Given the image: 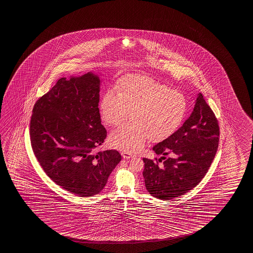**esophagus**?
Listing matches in <instances>:
<instances>
[{"instance_id": "1", "label": "esophagus", "mask_w": 253, "mask_h": 253, "mask_svg": "<svg viewBox=\"0 0 253 253\" xmlns=\"http://www.w3.org/2000/svg\"><path fill=\"white\" fill-rule=\"evenodd\" d=\"M122 156H123V158H125V159L131 158L133 157V155H132V154H130V153L128 152H122Z\"/></svg>"}]
</instances>
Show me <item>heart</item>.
I'll return each instance as SVG.
<instances>
[{"instance_id": "1", "label": "heart", "mask_w": 253, "mask_h": 253, "mask_svg": "<svg viewBox=\"0 0 253 253\" xmlns=\"http://www.w3.org/2000/svg\"><path fill=\"white\" fill-rule=\"evenodd\" d=\"M187 102L181 92L143 75H129L120 80L115 93L106 92L101 98V118L108 126L130 122L110 135L109 141L124 152L135 153L146 140L167 139L176 131L185 117Z\"/></svg>"}]
</instances>
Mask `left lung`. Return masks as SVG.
I'll return each mask as SVG.
<instances>
[{
    "label": "left lung",
    "mask_w": 253,
    "mask_h": 253,
    "mask_svg": "<svg viewBox=\"0 0 253 253\" xmlns=\"http://www.w3.org/2000/svg\"><path fill=\"white\" fill-rule=\"evenodd\" d=\"M219 125L201 93L191 116L172 136L153 147L162 158H143L145 185L151 195L171 200L197 186L209 171L218 148ZM166 155H170L166 158ZM164 160L163 164H159Z\"/></svg>",
    "instance_id": "obj_1"
}]
</instances>
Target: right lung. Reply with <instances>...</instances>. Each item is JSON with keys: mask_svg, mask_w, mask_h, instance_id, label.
I'll return each instance as SVG.
<instances>
[{"mask_svg": "<svg viewBox=\"0 0 253 253\" xmlns=\"http://www.w3.org/2000/svg\"><path fill=\"white\" fill-rule=\"evenodd\" d=\"M99 78H62L36 102L30 121L35 157L47 176L81 197L99 193L122 157L115 149L98 151L106 138L101 124Z\"/></svg>", "mask_w": 253, "mask_h": 253, "instance_id": "1", "label": "right lung"}]
</instances>
